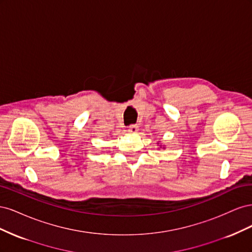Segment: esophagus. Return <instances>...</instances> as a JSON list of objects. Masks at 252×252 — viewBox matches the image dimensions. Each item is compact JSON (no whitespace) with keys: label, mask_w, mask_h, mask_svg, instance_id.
Listing matches in <instances>:
<instances>
[{"label":"esophagus","mask_w":252,"mask_h":252,"mask_svg":"<svg viewBox=\"0 0 252 252\" xmlns=\"http://www.w3.org/2000/svg\"><path fill=\"white\" fill-rule=\"evenodd\" d=\"M138 129H139L138 125H136V124H131V125H129V127H128V131L130 132V133H135L136 131H138Z\"/></svg>","instance_id":"34e87169"}]
</instances>
